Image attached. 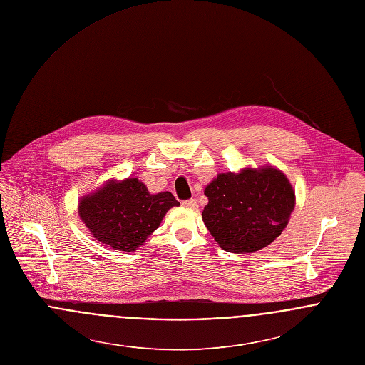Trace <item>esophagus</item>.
Here are the masks:
<instances>
[{
  "label": "esophagus",
  "mask_w": 365,
  "mask_h": 365,
  "mask_svg": "<svg viewBox=\"0 0 365 365\" xmlns=\"http://www.w3.org/2000/svg\"><path fill=\"white\" fill-rule=\"evenodd\" d=\"M182 207L184 208L197 209L198 208V204H197L195 200H185V201H182Z\"/></svg>",
  "instance_id": "esophagus-1"
}]
</instances>
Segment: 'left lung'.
<instances>
[{
	"instance_id": "left-lung-1",
	"label": "left lung",
	"mask_w": 365,
	"mask_h": 365,
	"mask_svg": "<svg viewBox=\"0 0 365 365\" xmlns=\"http://www.w3.org/2000/svg\"><path fill=\"white\" fill-rule=\"evenodd\" d=\"M202 220L223 250L253 253L285 229L295 208L288 178L272 167L219 174L205 188Z\"/></svg>"
}]
</instances>
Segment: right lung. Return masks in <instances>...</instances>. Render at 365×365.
<instances>
[{
    "mask_svg": "<svg viewBox=\"0 0 365 365\" xmlns=\"http://www.w3.org/2000/svg\"><path fill=\"white\" fill-rule=\"evenodd\" d=\"M180 202L171 192L149 194L138 178L109 181L93 195L80 201L81 220L106 246L133 252L160 226L165 212Z\"/></svg>",
    "mask_w": 365,
    "mask_h": 365,
    "instance_id": "obj_1",
    "label": "right lung"
}]
</instances>
